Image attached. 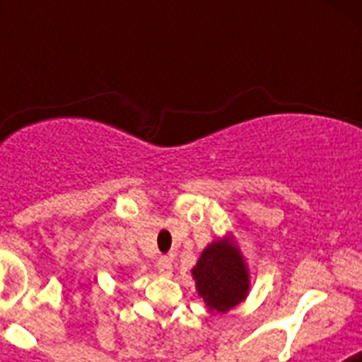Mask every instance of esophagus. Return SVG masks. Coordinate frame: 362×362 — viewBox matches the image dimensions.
I'll list each match as a JSON object with an SVG mask.
<instances>
[{"instance_id":"esophagus-1","label":"esophagus","mask_w":362,"mask_h":362,"mask_svg":"<svg viewBox=\"0 0 362 362\" xmlns=\"http://www.w3.org/2000/svg\"><path fill=\"white\" fill-rule=\"evenodd\" d=\"M158 270H159V274H163V276H170L172 270H174L172 257H168V255H163V257H159Z\"/></svg>"}]
</instances>
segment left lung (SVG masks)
Instances as JSON below:
<instances>
[{
	"label": "left lung",
	"instance_id": "left-lung-1",
	"mask_svg": "<svg viewBox=\"0 0 362 362\" xmlns=\"http://www.w3.org/2000/svg\"><path fill=\"white\" fill-rule=\"evenodd\" d=\"M199 296L216 312H228L239 305L250 288L243 259L226 241L209 245L192 270Z\"/></svg>",
	"mask_w": 362,
	"mask_h": 362
}]
</instances>
